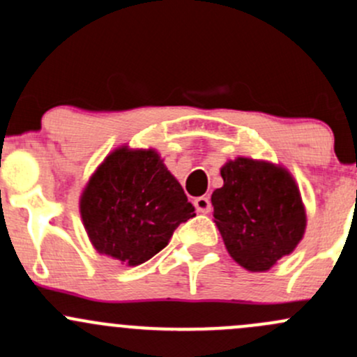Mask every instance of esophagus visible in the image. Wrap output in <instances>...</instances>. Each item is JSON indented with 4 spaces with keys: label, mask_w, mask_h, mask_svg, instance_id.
I'll return each mask as SVG.
<instances>
[{
    "label": "esophagus",
    "mask_w": 357,
    "mask_h": 357,
    "mask_svg": "<svg viewBox=\"0 0 357 357\" xmlns=\"http://www.w3.org/2000/svg\"><path fill=\"white\" fill-rule=\"evenodd\" d=\"M194 206H195V209L199 211V213H209V211H211V199L208 197V195H202V197L195 199Z\"/></svg>",
    "instance_id": "obj_1"
}]
</instances>
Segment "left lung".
I'll use <instances>...</instances> for the list:
<instances>
[{
  "label": "left lung",
  "mask_w": 357,
  "mask_h": 357,
  "mask_svg": "<svg viewBox=\"0 0 357 357\" xmlns=\"http://www.w3.org/2000/svg\"><path fill=\"white\" fill-rule=\"evenodd\" d=\"M211 195L214 221L229 255L248 271H267L291 254L305 233L300 190L282 168L238 158L221 168Z\"/></svg>",
  "instance_id": "8db88e82"
}]
</instances>
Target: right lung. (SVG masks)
<instances>
[{
	"label": "right lung",
	"mask_w": 357,
	"mask_h": 357,
	"mask_svg": "<svg viewBox=\"0 0 357 357\" xmlns=\"http://www.w3.org/2000/svg\"><path fill=\"white\" fill-rule=\"evenodd\" d=\"M82 218L100 254L139 266L195 216L182 185L155 151L121 148L105 158L82 195Z\"/></svg>",
	"instance_id": "right-lung-1"
}]
</instances>
